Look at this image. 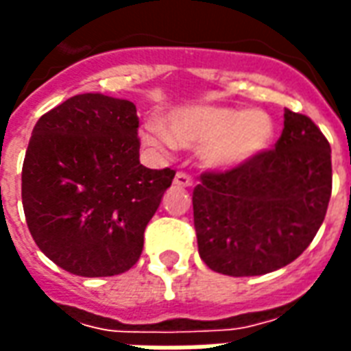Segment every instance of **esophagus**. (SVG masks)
I'll use <instances>...</instances> for the list:
<instances>
[{
    "instance_id": "esophagus-1",
    "label": "esophagus",
    "mask_w": 351,
    "mask_h": 351,
    "mask_svg": "<svg viewBox=\"0 0 351 351\" xmlns=\"http://www.w3.org/2000/svg\"><path fill=\"white\" fill-rule=\"evenodd\" d=\"M173 184L178 186V188H191V186H193V180H191L186 173H176Z\"/></svg>"
}]
</instances>
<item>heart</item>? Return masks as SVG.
<instances>
[{"label":"heart","mask_w":351,"mask_h":351,"mask_svg":"<svg viewBox=\"0 0 351 351\" xmlns=\"http://www.w3.org/2000/svg\"><path fill=\"white\" fill-rule=\"evenodd\" d=\"M275 139V123L264 110H238L225 106H188L167 117V128L149 121L141 143L158 154L176 147L199 149L204 167L232 171L268 152Z\"/></svg>","instance_id":"heart-1"}]
</instances>
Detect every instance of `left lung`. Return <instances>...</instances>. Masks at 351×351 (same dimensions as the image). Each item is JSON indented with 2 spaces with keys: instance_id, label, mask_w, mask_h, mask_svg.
<instances>
[{
  "instance_id": "1",
  "label": "left lung",
  "mask_w": 351,
  "mask_h": 351,
  "mask_svg": "<svg viewBox=\"0 0 351 351\" xmlns=\"http://www.w3.org/2000/svg\"><path fill=\"white\" fill-rule=\"evenodd\" d=\"M331 197V147L305 115L285 110L275 149L193 189L199 255L230 277L264 275L308 247Z\"/></svg>"
}]
</instances>
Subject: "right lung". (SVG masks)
Instances as JSON below:
<instances>
[{"label":"right lung","instance_id":"1","mask_svg":"<svg viewBox=\"0 0 351 351\" xmlns=\"http://www.w3.org/2000/svg\"><path fill=\"white\" fill-rule=\"evenodd\" d=\"M134 102L76 95L38 119L22 167L33 240L80 277L124 274L141 256L145 228L175 178L139 162Z\"/></svg>","mask_w":351,"mask_h":351}]
</instances>
